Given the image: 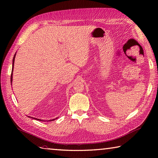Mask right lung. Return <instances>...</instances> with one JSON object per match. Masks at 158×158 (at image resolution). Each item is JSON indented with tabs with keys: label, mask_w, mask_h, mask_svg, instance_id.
Segmentation results:
<instances>
[{
	"label": "right lung",
	"mask_w": 158,
	"mask_h": 158,
	"mask_svg": "<svg viewBox=\"0 0 158 158\" xmlns=\"http://www.w3.org/2000/svg\"><path fill=\"white\" fill-rule=\"evenodd\" d=\"M15 56H16V53H15V55H14V58H13V60H12L13 63H12V72L13 71V69H14V59H15ZM10 80H11V82H12V74H11V77H10ZM32 118L36 119V120H38V121H41V119L37 118ZM54 120H55V119H52V121H54ZM49 121H51V120H49Z\"/></svg>",
	"instance_id": "obj_1"
}]
</instances>
